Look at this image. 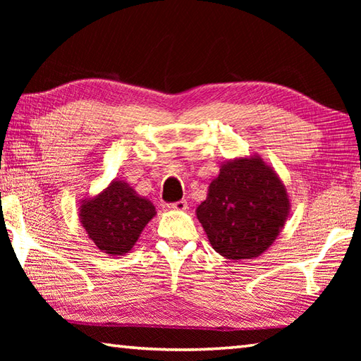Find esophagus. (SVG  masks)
<instances>
[{
    "instance_id": "obj_1",
    "label": "esophagus",
    "mask_w": 361,
    "mask_h": 361,
    "mask_svg": "<svg viewBox=\"0 0 361 361\" xmlns=\"http://www.w3.org/2000/svg\"><path fill=\"white\" fill-rule=\"evenodd\" d=\"M167 208L171 211H185L188 208V203H186V200H180V202L167 204Z\"/></svg>"
}]
</instances>
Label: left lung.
Returning a JSON list of instances; mask_svg holds the SVG:
<instances>
[{
    "mask_svg": "<svg viewBox=\"0 0 361 361\" xmlns=\"http://www.w3.org/2000/svg\"><path fill=\"white\" fill-rule=\"evenodd\" d=\"M287 188L259 155L229 159L195 214L211 247L231 260L255 259L278 239L290 214Z\"/></svg>",
    "mask_w": 361,
    "mask_h": 361,
    "instance_id": "left-lung-1",
    "label": "left lung"
}]
</instances>
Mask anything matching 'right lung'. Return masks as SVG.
<instances>
[{
  "instance_id": "right-lung-1",
  "label": "right lung",
  "mask_w": 361,
  "mask_h": 361,
  "mask_svg": "<svg viewBox=\"0 0 361 361\" xmlns=\"http://www.w3.org/2000/svg\"><path fill=\"white\" fill-rule=\"evenodd\" d=\"M155 216L153 203L119 178L79 204V220L88 239L109 256H124L132 251L142 229Z\"/></svg>"
}]
</instances>
